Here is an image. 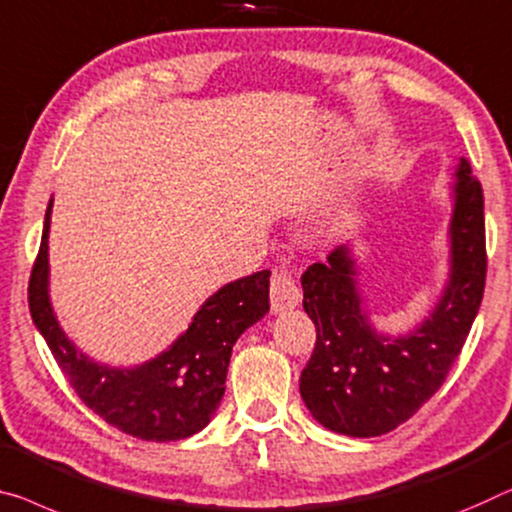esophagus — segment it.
Listing matches in <instances>:
<instances>
[{
  "label": "esophagus",
  "instance_id": "esophagus-1",
  "mask_svg": "<svg viewBox=\"0 0 512 512\" xmlns=\"http://www.w3.org/2000/svg\"><path fill=\"white\" fill-rule=\"evenodd\" d=\"M300 300H302V293H300V288H297L293 272H290L286 265L274 267L272 279H270L272 311L277 313V311L293 309V306L300 304Z\"/></svg>",
  "mask_w": 512,
  "mask_h": 512
}]
</instances>
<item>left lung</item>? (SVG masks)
<instances>
[{
	"instance_id": "obj_1",
	"label": "left lung",
	"mask_w": 512,
	"mask_h": 512,
	"mask_svg": "<svg viewBox=\"0 0 512 512\" xmlns=\"http://www.w3.org/2000/svg\"><path fill=\"white\" fill-rule=\"evenodd\" d=\"M451 219V279L442 302L410 336H377L361 311L348 247L302 274L316 348L300 377L313 419L350 437L387 435L442 387L483 300L487 251L483 187L462 157Z\"/></svg>"
}]
</instances>
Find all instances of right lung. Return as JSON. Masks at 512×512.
Instances as JSON below:
<instances>
[{"label": "right lung", "instance_id": "add662e5", "mask_svg": "<svg viewBox=\"0 0 512 512\" xmlns=\"http://www.w3.org/2000/svg\"><path fill=\"white\" fill-rule=\"evenodd\" d=\"M47 203L43 238L29 277V311L61 373L89 410L146 442H176L208 426L229 373L231 350L270 309V270L226 283L206 300L171 350L139 368H107L84 357L54 318L47 297Z\"/></svg>", "mask_w": 512, "mask_h": 512}]
</instances>
